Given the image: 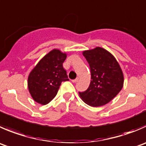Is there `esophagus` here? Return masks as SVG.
<instances>
[{
    "label": "esophagus",
    "instance_id": "1",
    "mask_svg": "<svg viewBox=\"0 0 146 146\" xmlns=\"http://www.w3.org/2000/svg\"><path fill=\"white\" fill-rule=\"evenodd\" d=\"M78 80H79L78 78H76L74 79V80H72V82H73V83H77V82L78 81Z\"/></svg>",
    "mask_w": 146,
    "mask_h": 146
}]
</instances>
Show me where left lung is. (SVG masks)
<instances>
[{"instance_id": "obj_1", "label": "left lung", "mask_w": 146, "mask_h": 146, "mask_svg": "<svg viewBox=\"0 0 146 146\" xmlns=\"http://www.w3.org/2000/svg\"><path fill=\"white\" fill-rule=\"evenodd\" d=\"M91 73L89 87L79 92L80 98L93 107L104 106L114 98L122 89L124 77L121 68L110 52L100 47L84 50Z\"/></svg>"}]
</instances>
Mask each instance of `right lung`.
Returning <instances> with one entry per match:
<instances>
[{
  "label": "right lung",
  "mask_w": 146,
  "mask_h": 146,
  "mask_svg": "<svg viewBox=\"0 0 146 146\" xmlns=\"http://www.w3.org/2000/svg\"><path fill=\"white\" fill-rule=\"evenodd\" d=\"M66 57V53L53 49L31 70L28 78V87L35 102L41 105L50 103L57 94L62 82L69 80L63 67Z\"/></svg>",
  "instance_id": "add662e5"
}]
</instances>
